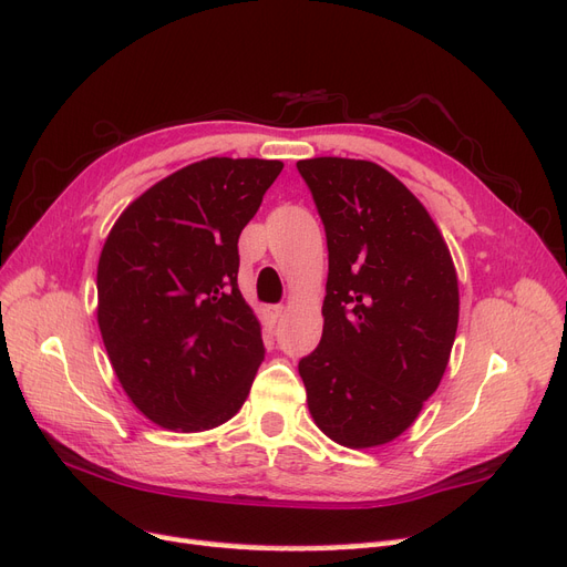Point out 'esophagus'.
<instances>
[{"instance_id": "1", "label": "esophagus", "mask_w": 567, "mask_h": 567, "mask_svg": "<svg viewBox=\"0 0 567 567\" xmlns=\"http://www.w3.org/2000/svg\"><path fill=\"white\" fill-rule=\"evenodd\" d=\"M267 315H269V319H271V321H281V317H284V307H281V305H269V307H267Z\"/></svg>"}]
</instances>
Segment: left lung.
Here are the masks:
<instances>
[{
	"mask_svg": "<svg viewBox=\"0 0 567 567\" xmlns=\"http://www.w3.org/2000/svg\"><path fill=\"white\" fill-rule=\"evenodd\" d=\"M329 246L323 333L298 371L321 431L352 450L402 435L447 369L458 323L452 255L419 198L369 161L312 158Z\"/></svg>",
	"mask_w": 567,
	"mask_h": 567,
	"instance_id": "obj_1",
	"label": "left lung"
}]
</instances>
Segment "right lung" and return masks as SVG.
<instances>
[{"label":"right lung","instance_id":"1","mask_svg":"<svg viewBox=\"0 0 567 567\" xmlns=\"http://www.w3.org/2000/svg\"><path fill=\"white\" fill-rule=\"evenodd\" d=\"M281 169L186 165L136 198L101 250V338L127 398L167 431H208L248 398L265 342L238 290V236Z\"/></svg>","mask_w":567,"mask_h":567}]
</instances>
